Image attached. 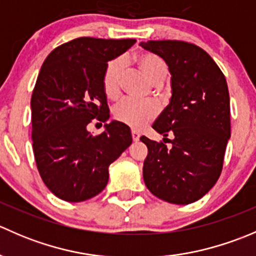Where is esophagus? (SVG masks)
Returning <instances> with one entry per match:
<instances>
[{"mask_svg":"<svg viewBox=\"0 0 256 256\" xmlns=\"http://www.w3.org/2000/svg\"><path fill=\"white\" fill-rule=\"evenodd\" d=\"M131 138H132L134 142H138V141L140 140V134H138V131L132 130V131H131Z\"/></svg>","mask_w":256,"mask_h":256,"instance_id":"obj_1","label":"esophagus"}]
</instances>
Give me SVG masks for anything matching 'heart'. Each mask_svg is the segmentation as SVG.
<instances>
[{
  "instance_id": "obj_1",
  "label": "heart",
  "mask_w": 256,
  "mask_h": 256,
  "mask_svg": "<svg viewBox=\"0 0 256 256\" xmlns=\"http://www.w3.org/2000/svg\"><path fill=\"white\" fill-rule=\"evenodd\" d=\"M138 68L154 85H161L168 76V66L162 56L151 52H142L134 58ZM124 63L120 58L108 62L102 76V86L105 96L118 99L121 92V76ZM114 118L131 128H141L158 115V106L154 102H135L125 99L112 109Z\"/></svg>"
}]
</instances>
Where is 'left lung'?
I'll list each match as a JSON object with an SVG mask.
<instances>
[{
  "mask_svg": "<svg viewBox=\"0 0 256 256\" xmlns=\"http://www.w3.org/2000/svg\"><path fill=\"white\" fill-rule=\"evenodd\" d=\"M141 47L162 56L172 74L171 102L152 125L164 141L141 138L148 150L144 184L160 200L190 204L216 184L223 170L230 138L228 84L212 56L193 43L147 40Z\"/></svg>",
  "mask_w": 256,
  "mask_h": 256,
  "instance_id": "left-lung-1",
  "label": "left lung"
}]
</instances>
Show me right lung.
<instances>
[{
	"mask_svg": "<svg viewBox=\"0 0 256 256\" xmlns=\"http://www.w3.org/2000/svg\"><path fill=\"white\" fill-rule=\"evenodd\" d=\"M135 40L80 37L46 58L30 99L36 164L48 190L66 202H82L108 184L109 166L132 142L124 124H106L92 135L86 126L110 118L102 76L108 62Z\"/></svg>",
	"mask_w": 256,
	"mask_h": 256,
	"instance_id": "right-lung-1",
	"label": "right lung"
}]
</instances>
